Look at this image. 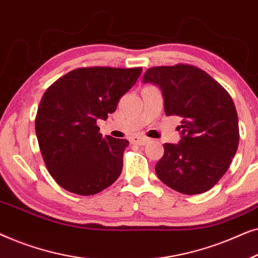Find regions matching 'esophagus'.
I'll use <instances>...</instances> for the list:
<instances>
[{
	"instance_id": "esophagus-1",
	"label": "esophagus",
	"mask_w": 258,
	"mask_h": 258,
	"mask_svg": "<svg viewBox=\"0 0 258 258\" xmlns=\"http://www.w3.org/2000/svg\"><path fill=\"white\" fill-rule=\"evenodd\" d=\"M133 143H136V144H140V146H143V144H146L149 142V139H147V137H141V136H134L130 139Z\"/></svg>"
}]
</instances>
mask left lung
I'll list each match as a JSON object with an SVG mask.
<instances>
[{"label":"left lung","instance_id":"left-lung-1","mask_svg":"<svg viewBox=\"0 0 258 258\" xmlns=\"http://www.w3.org/2000/svg\"><path fill=\"white\" fill-rule=\"evenodd\" d=\"M143 82L161 88L165 115L182 118L181 141L164 143L163 157L155 165L157 177L185 195L210 190L237 151L238 117L231 96L204 70L183 63L149 68Z\"/></svg>","mask_w":258,"mask_h":258}]
</instances>
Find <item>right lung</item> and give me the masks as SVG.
<instances>
[{
	"label": "right lung",
	"mask_w": 258,
	"mask_h": 258,
	"mask_svg": "<svg viewBox=\"0 0 258 258\" xmlns=\"http://www.w3.org/2000/svg\"><path fill=\"white\" fill-rule=\"evenodd\" d=\"M141 73L142 68H77L45 90L35 130L45 167L63 189L95 195L121 175L129 141L103 137L96 121L116 110Z\"/></svg>",
	"instance_id": "add662e5"
}]
</instances>
